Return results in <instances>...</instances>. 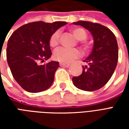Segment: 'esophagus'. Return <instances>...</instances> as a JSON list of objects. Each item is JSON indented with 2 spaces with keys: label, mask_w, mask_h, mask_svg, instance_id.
<instances>
[{
  "label": "esophagus",
  "mask_w": 129,
  "mask_h": 129,
  "mask_svg": "<svg viewBox=\"0 0 129 129\" xmlns=\"http://www.w3.org/2000/svg\"><path fill=\"white\" fill-rule=\"evenodd\" d=\"M59 66H61V67H69V66H70V64L69 63H59Z\"/></svg>",
  "instance_id": "1"
}]
</instances>
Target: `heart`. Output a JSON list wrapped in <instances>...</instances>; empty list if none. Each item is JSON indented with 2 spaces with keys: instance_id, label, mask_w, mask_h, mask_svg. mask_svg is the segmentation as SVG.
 <instances>
[{
  "instance_id": "1",
  "label": "heart",
  "mask_w": 129,
  "mask_h": 129,
  "mask_svg": "<svg viewBox=\"0 0 129 129\" xmlns=\"http://www.w3.org/2000/svg\"><path fill=\"white\" fill-rule=\"evenodd\" d=\"M72 32L76 39L79 41H84L86 39L87 33L86 30L81 27H75L72 29ZM60 39V32L56 30L51 35L50 38V45L51 47H56L59 44ZM82 46L84 49H88V45L86 43L81 42ZM81 56V53L79 50L76 48H66L63 47H60L54 51L53 58L57 61L67 63L73 61L74 59H77Z\"/></svg>"
}]
</instances>
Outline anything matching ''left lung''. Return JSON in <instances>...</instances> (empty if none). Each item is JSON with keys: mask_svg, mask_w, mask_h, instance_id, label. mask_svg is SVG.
I'll list each match as a JSON object with an SVG mask.
<instances>
[{"mask_svg": "<svg viewBox=\"0 0 129 129\" xmlns=\"http://www.w3.org/2000/svg\"><path fill=\"white\" fill-rule=\"evenodd\" d=\"M89 31L94 39V45L89 56L83 61L81 75L73 77V82L77 88L95 91L102 88L111 79L118 61V45L116 37L111 29L99 23L79 21L73 23Z\"/></svg>", "mask_w": 129, "mask_h": 129, "instance_id": "left-lung-1", "label": "left lung"}]
</instances>
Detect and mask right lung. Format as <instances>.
<instances>
[{
	"instance_id": "1",
	"label": "right lung",
	"mask_w": 129,
	"mask_h": 129,
	"mask_svg": "<svg viewBox=\"0 0 129 129\" xmlns=\"http://www.w3.org/2000/svg\"><path fill=\"white\" fill-rule=\"evenodd\" d=\"M66 24L62 21L29 23L20 27L10 37L6 50L7 63L14 79L27 92H41L53 83L59 62L52 61L44 65L39 62L50 59L51 35Z\"/></svg>"
}]
</instances>
